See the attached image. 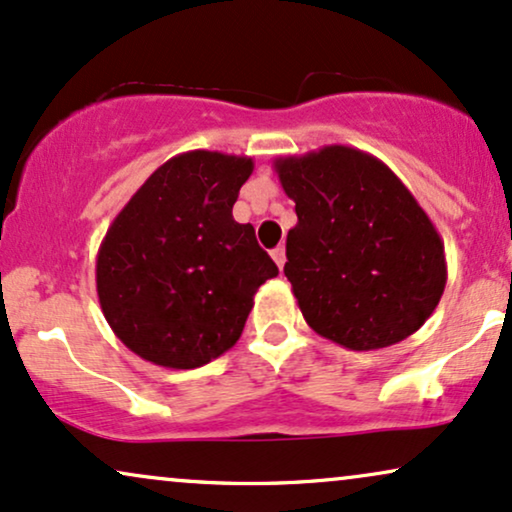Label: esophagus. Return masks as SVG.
Instances as JSON below:
<instances>
[{
	"label": "esophagus",
	"mask_w": 512,
	"mask_h": 512,
	"mask_svg": "<svg viewBox=\"0 0 512 512\" xmlns=\"http://www.w3.org/2000/svg\"><path fill=\"white\" fill-rule=\"evenodd\" d=\"M273 261L277 263V268H285L287 263V254H285V246H277V249H273Z\"/></svg>",
	"instance_id": "34e87169"
}]
</instances>
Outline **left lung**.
Instances as JSON below:
<instances>
[{"label":"left lung","instance_id":"obj_1","mask_svg":"<svg viewBox=\"0 0 512 512\" xmlns=\"http://www.w3.org/2000/svg\"><path fill=\"white\" fill-rule=\"evenodd\" d=\"M273 166L296 204L285 275L308 327L351 351L418 332L444 294V242L394 170L346 144Z\"/></svg>","mask_w":512,"mask_h":512}]
</instances>
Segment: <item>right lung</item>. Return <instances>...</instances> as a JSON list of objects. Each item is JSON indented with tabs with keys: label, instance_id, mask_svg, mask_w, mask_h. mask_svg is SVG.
I'll return each instance as SVG.
<instances>
[{
	"label": "right lung",
	"instance_id": "add662e5",
	"mask_svg": "<svg viewBox=\"0 0 512 512\" xmlns=\"http://www.w3.org/2000/svg\"><path fill=\"white\" fill-rule=\"evenodd\" d=\"M251 173L249 156L185 151L156 168L106 230L99 306L144 361L192 370L242 337L254 294L277 275L254 225L232 218Z\"/></svg>",
	"mask_w": 512,
	"mask_h": 512
}]
</instances>
